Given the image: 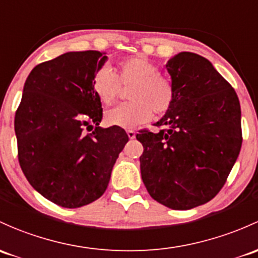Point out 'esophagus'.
Wrapping results in <instances>:
<instances>
[{
	"label": "esophagus",
	"instance_id": "34e87169",
	"mask_svg": "<svg viewBox=\"0 0 258 258\" xmlns=\"http://www.w3.org/2000/svg\"><path fill=\"white\" fill-rule=\"evenodd\" d=\"M127 136H128L130 140H134V138L136 137V132L132 131V130H128V131H127Z\"/></svg>",
	"mask_w": 258,
	"mask_h": 258
}]
</instances>
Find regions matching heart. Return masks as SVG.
Wrapping results in <instances>:
<instances>
[{
	"mask_svg": "<svg viewBox=\"0 0 258 258\" xmlns=\"http://www.w3.org/2000/svg\"><path fill=\"white\" fill-rule=\"evenodd\" d=\"M123 86H131L128 104L117 105L105 112V121L111 126L134 128L154 115H164L174 101V88L169 79L159 74V69L150 59L136 55L117 65V75L110 67L95 73L93 90L105 105L116 101Z\"/></svg>",
	"mask_w": 258,
	"mask_h": 258,
	"instance_id": "heart-1",
	"label": "heart"
}]
</instances>
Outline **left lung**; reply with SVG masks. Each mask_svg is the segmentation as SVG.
Returning a JSON list of instances; mask_svg holds the SVG:
<instances>
[{
    "label": "left lung",
    "mask_w": 258,
    "mask_h": 258,
    "mask_svg": "<svg viewBox=\"0 0 258 258\" xmlns=\"http://www.w3.org/2000/svg\"><path fill=\"white\" fill-rule=\"evenodd\" d=\"M174 101L154 126L142 131L141 174L154 200L188 210L213 199L231 172L242 143L241 108L229 83L204 56L175 54L165 64Z\"/></svg>",
    "instance_id": "left-lung-1"
}]
</instances>
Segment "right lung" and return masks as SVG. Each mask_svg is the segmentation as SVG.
<instances>
[{
  "label": "right lung",
  "mask_w": 258,
  "mask_h": 258,
  "mask_svg": "<svg viewBox=\"0 0 258 258\" xmlns=\"http://www.w3.org/2000/svg\"><path fill=\"white\" fill-rule=\"evenodd\" d=\"M106 60L104 51H68L33 68L24 83L15 117L18 159L29 184L59 207L99 199L128 141L121 127H99L93 78Z\"/></svg>",
  "instance_id": "add662e5"
}]
</instances>
